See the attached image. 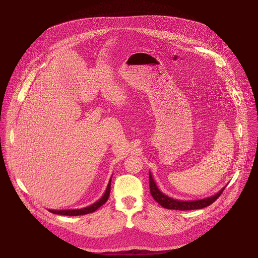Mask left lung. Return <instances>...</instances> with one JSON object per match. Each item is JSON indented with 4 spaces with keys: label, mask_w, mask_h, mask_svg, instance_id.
Returning <instances> with one entry per match:
<instances>
[{
    "label": "left lung",
    "mask_w": 258,
    "mask_h": 258,
    "mask_svg": "<svg viewBox=\"0 0 258 258\" xmlns=\"http://www.w3.org/2000/svg\"><path fill=\"white\" fill-rule=\"evenodd\" d=\"M149 185H150V193L156 202H158L164 208L176 209V210H194V209H201V208L207 207L210 204H212L220 196V194L224 192V190L226 188V187H224L215 195L205 198V199L192 200V201H181V200L172 199V198L166 196L165 194H163L158 189L155 180L152 177L151 172H149Z\"/></svg>",
    "instance_id": "1"
}]
</instances>
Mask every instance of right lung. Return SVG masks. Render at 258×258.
<instances>
[{"instance_id":"obj_1","label":"right lung","mask_w":258,"mask_h":258,"mask_svg":"<svg viewBox=\"0 0 258 258\" xmlns=\"http://www.w3.org/2000/svg\"><path fill=\"white\" fill-rule=\"evenodd\" d=\"M112 177V176H111ZM110 187H111V178H110L108 186L106 188V191L104 193V195L94 204L85 207V208H81V209H67V210H49L50 212L54 213V214H60V215H69V216H77V215H83V214H88V213H92L94 211H96L99 207H101L103 204L106 203V201L109 198L110 195Z\"/></svg>"}]
</instances>
